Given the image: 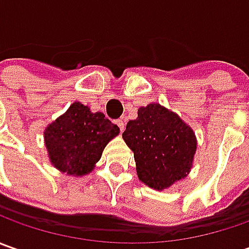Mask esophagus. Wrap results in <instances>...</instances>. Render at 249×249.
<instances>
[{
  "mask_svg": "<svg viewBox=\"0 0 249 249\" xmlns=\"http://www.w3.org/2000/svg\"><path fill=\"white\" fill-rule=\"evenodd\" d=\"M116 124L119 126L120 131H123V130H124V122H123V120H122V119L116 120Z\"/></svg>",
  "mask_w": 249,
  "mask_h": 249,
  "instance_id": "esophagus-1",
  "label": "esophagus"
}]
</instances>
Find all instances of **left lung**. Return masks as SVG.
Here are the masks:
<instances>
[{"label": "left lung", "mask_w": 249, "mask_h": 249, "mask_svg": "<svg viewBox=\"0 0 249 249\" xmlns=\"http://www.w3.org/2000/svg\"><path fill=\"white\" fill-rule=\"evenodd\" d=\"M137 115L122 137L134 154L140 180L162 191L191 172L196 133L177 113L157 102L141 107Z\"/></svg>", "instance_id": "1"}]
</instances>
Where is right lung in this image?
Instances as JSON below:
<instances>
[{
	"label": "right lung",
	"instance_id": "right-lung-1",
	"mask_svg": "<svg viewBox=\"0 0 249 249\" xmlns=\"http://www.w3.org/2000/svg\"><path fill=\"white\" fill-rule=\"evenodd\" d=\"M119 131L102 112H91L76 101L45 127L44 142L53 167L69 176L82 177L92 172L104 148Z\"/></svg>",
	"mask_w": 249,
	"mask_h": 249
}]
</instances>
